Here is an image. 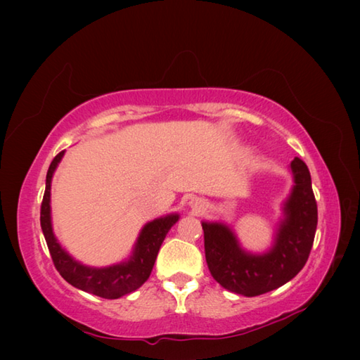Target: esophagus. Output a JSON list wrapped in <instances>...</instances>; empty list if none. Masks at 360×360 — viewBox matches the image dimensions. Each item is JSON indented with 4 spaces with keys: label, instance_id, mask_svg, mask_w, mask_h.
Instances as JSON below:
<instances>
[{
    "label": "esophagus",
    "instance_id": "obj_1",
    "mask_svg": "<svg viewBox=\"0 0 360 360\" xmlns=\"http://www.w3.org/2000/svg\"><path fill=\"white\" fill-rule=\"evenodd\" d=\"M192 207H193V210H196V212H202V210H205V202L204 201H201V200H192Z\"/></svg>",
    "mask_w": 360,
    "mask_h": 360
}]
</instances>
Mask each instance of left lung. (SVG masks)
Listing matches in <instances>:
<instances>
[{"mask_svg": "<svg viewBox=\"0 0 360 360\" xmlns=\"http://www.w3.org/2000/svg\"><path fill=\"white\" fill-rule=\"evenodd\" d=\"M290 168L295 186L285 207L286 219L267 254H246L231 229L218 223H202L209 271L231 292L246 297L266 294L292 280L308 262L317 229V202L307 164L295 158Z\"/></svg>", "mask_w": 360, "mask_h": 360, "instance_id": "left-lung-1", "label": "left lung"}]
</instances>
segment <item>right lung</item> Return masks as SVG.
<instances>
[{
	"label": "right lung",
	"mask_w": 360,
	"mask_h": 360,
	"mask_svg": "<svg viewBox=\"0 0 360 360\" xmlns=\"http://www.w3.org/2000/svg\"><path fill=\"white\" fill-rule=\"evenodd\" d=\"M63 153L65 151H60L49 165L48 174H46V188L40 210L41 231L46 244H48L52 263L70 285L85 290V292L102 298H119L133 292L137 288H141L150 277L160 244H162L165 235L176 221L179 219V217L168 215L165 218L151 221V223L145 226L139 235V240L136 243L134 254L127 263L102 267V269L77 263L60 248L56 236L52 233L51 226V179Z\"/></svg>",
	"instance_id": "obj_1"
}]
</instances>
